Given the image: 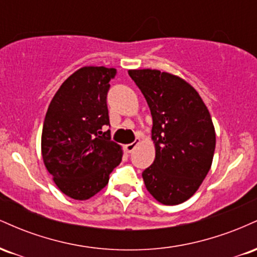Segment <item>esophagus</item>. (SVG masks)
Returning a JSON list of instances; mask_svg holds the SVG:
<instances>
[{"instance_id": "esophagus-1", "label": "esophagus", "mask_w": 257, "mask_h": 257, "mask_svg": "<svg viewBox=\"0 0 257 257\" xmlns=\"http://www.w3.org/2000/svg\"><path fill=\"white\" fill-rule=\"evenodd\" d=\"M139 145V140H135L134 143H132V144H126V145L124 146V149H125V151L128 152V153H131V152H133L134 151L135 149H137V146Z\"/></svg>"}]
</instances>
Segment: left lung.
Masks as SVG:
<instances>
[{
	"label": "left lung",
	"instance_id": "1",
	"mask_svg": "<svg viewBox=\"0 0 257 257\" xmlns=\"http://www.w3.org/2000/svg\"><path fill=\"white\" fill-rule=\"evenodd\" d=\"M153 120L156 158L144 170L146 190L164 205L184 203L198 191L213 163L216 135L204 101L179 76L159 70H129Z\"/></svg>",
	"mask_w": 257,
	"mask_h": 257
}]
</instances>
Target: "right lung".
Instances as JSON below:
<instances>
[{"label": "right lung", "mask_w": 257, "mask_h": 257, "mask_svg": "<svg viewBox=\"0 0 257 257\" xmlns=\"http://www.w3.org/2000/svg\"><path fill=\"white\" fill-rule=\"evenodd\" d=\"M114 75L113 67H81L60 85L44 117L43 163L59 190L72 199L95 196L122 161V146L101 131L110 124L106 96Z\"/></svg>", "instance_id": "obj_1"}]
</instances>
